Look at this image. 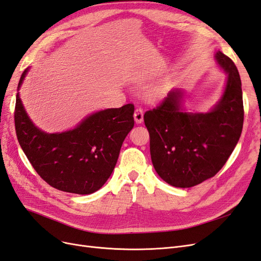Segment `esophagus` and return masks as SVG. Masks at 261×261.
Instances as JSON below:
<instances>
[{"label": "esophagus", "mask_w": 261, "mask_h": 261, "mask_svg": "<svg viewBox=\"0 0 261 261\" xmlns=\"http://www.w3.org/2000/svg\"><path fill=\"white\" fill-rule=\"evenodd\" d=\"M134 118H135V122L137 124H141L144 122V111L141 108H137L135 110V113H134Z\"/></svg>", "instance_id": "34e87169"}]
</instances>
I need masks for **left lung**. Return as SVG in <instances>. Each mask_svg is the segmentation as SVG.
Here are the masks:
<instances>
[{"mask_svg": "<svg viewBox=\"0 0 261 261\" xmlns=\"http://www.w3.org/2000/svg\"><path fill=\"white\" fill-rule=\"evenodd\" d=\"M215 59L227 76L222 96L208 112L186 111L183 92L173 89L144 115L153 168L174 187H193L215 176L241 137L244 107L239 70L221 51Z\"/></svg>", "mask_w": 261, "mask_h": 261, "instance_id": "obj_1", "label": "left lung"}]
</instances>
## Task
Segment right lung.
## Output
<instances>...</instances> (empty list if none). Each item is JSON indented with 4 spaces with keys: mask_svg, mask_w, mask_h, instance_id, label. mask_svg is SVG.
I'll list each match as a JSON object with an SVG mask.
<instances>
[{
    "mask_svg": "<svg viewBox=\"0 0 261 261\" xmlns=\"http://www.w3.org/2000/svg\"><path fill=\"white\" fill-rule=\"evenodd\" d=\"M134 110L130 103L101 110L86 116L73 129L49 134L30 120L17 92L15 128L22 151L42 179L59 191L89 195L111 176L123 141L134 127Z\"/></svg>",
    "mask_w": 261,
    "mask_h": 261,
    "instance_id": "1",
    "label": "right lung"
}]
</instances>
